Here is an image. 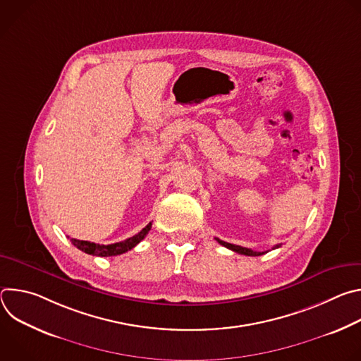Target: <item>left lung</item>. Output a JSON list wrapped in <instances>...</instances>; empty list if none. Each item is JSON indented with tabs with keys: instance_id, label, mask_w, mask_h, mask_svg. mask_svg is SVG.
<instances>
[{
	"instance_id": "1",
	"label": "left lung",
	"mask_w": 361,
	"mask_h": 361,
	"mask_svg": "<svg viewBox=\"0 0 361 361\" xmlns=\"http://www.w3.org/2000/svg\"><path fill=\"white\" fill-rule=\"evenodd\" d=\"M221 245H224V247H227V248H230V250H233L234 252H238V254H244V255H252V257H255V255H263V254H266L267 251H252L251 248H245V247H241V245H235V244H230V243H226V241H223V240H219V238H216ZM280 245H276L274 248H279Z\"/></svg>"
}]
</instances>
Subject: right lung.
<instances>
[{
	"mask_svg": "<svg viewBox=\"0 0 361 361\" xmlns=\"http://www.w3.org/2000/svg\"><path fill=\"white\" fill-rule=\"evenodd\" d=\"M151 230V223H148L138 234L120 241V243H114V244H95L91 241H84V240H77V238H71V243L80 248L81 251L90 254V255H97V257H113V255H118L123 252L130 251L131 248H134L141 240H144V237L148 234V231Z\"/></svg>",
	"mask_w": 361,
	"mask_h": 361,
	"instance_id": "right-lung-1",
	"label": "right lung"
}]
</instances>
